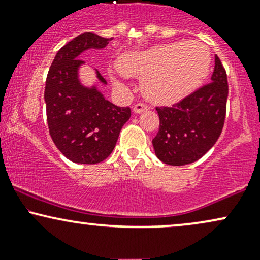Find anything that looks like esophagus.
Returning a JSON list of instances; mask_svg holds the SVG:
<instances>
[{
  "label": "esophagus",
  "instance_id": "34e87169",
  "mask_svg": "<svg viewBox=\"0 0 260 260\" xmlns=\"http://www.w3.org/2000/svg\"><path fill=\"white\" fill-rule=\"evenodd\" d=\"M147 110H149V107L145 105V104H142V103L136 104V105L133 106V112L134 113H142V112L147 111Z\"/></svg>",
  "mask_w": 260,
  "mask_h": 260
}]
</instances>
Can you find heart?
I'll return each instance as SVG.
<instances>
[{"mask_svg": "<svg viewBox=\"0 0 260 260\" xmlns=\"http://www.w3.org/2000/svg\"><path fill=\"white\" fill-rule=\"evenodd\" d=\"M210 63V51L204 44L177 41L124 53L118 58L117 67L123 76L144 78L142 90L147 99L172 104L198 88ZM111 80L115 86H122L115 74H111Z\"/></svg>", "mask_w": 260, "mask_h": 260, "instance_id": "obj_1", "label": "heart"}]
</instances>
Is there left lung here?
Returning a JSON list of instances; mask_svg holds the SVG:
<instances>
[{
	"label": "left lung",
	"mask_w": 260,
	"mask_h": 260,
	"mask_svg": "<svg viewBox=\"0 0 260 260\" xmlns=\"http://www.w3.org/2000/svg\"><path fill=\"white\" fill-rule=\"evenodd\" d=\"M229 86L225 68L215 56L211 82L171 107H156L160 127L153 139L157 159L172 166L199 160L221 134Z\"/></svg>",
	"instance_id": "1"
}]
</instances>
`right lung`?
Here are the masks:
<instances>
[{"label":"right lung","mask_w":260,"mask_h":260,"mask_svg":"<svg viewBox=\"0 0 260 260\" xmlns=\"http://www.w3.org/2000/svg\"><path fill=\"white\" fill-rule=\"evenodd\" d=\"M112 40L94 32H83L56 53L46 78L45 103L50 136L68 160L77 164L101 162L112 153L123 124L129 120V107L113 105L98 85L85 86L79 56L86 50H103ZM101 84L106 80L95 70Z\"/></svg>","instance_id":"obj_1"}]
</instances>
